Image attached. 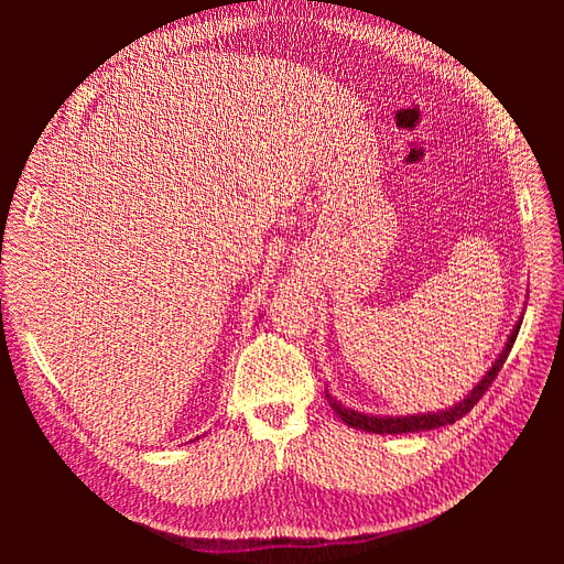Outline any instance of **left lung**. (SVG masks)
I'll return each mask as SVG.
<instances>
[{"label":"left lung","mask_w":564,"mask_h":564,"mask_svg":"<svg viewBox=\"0 0 564 564\" xmlns=\"http://www.w3.org/2000/svg\"><path fill=\"white\" fill-rule=\"evenodd\" d=\"M520 324H522V315L520 319L516 322L513 332H510L508 340L503 350L499 352L497 360H494V365L485 371V377L477 381L470 390L468 395L464 400H458L456 404L452 406H445V409H437V412H425V414H406V416H379V414H365V412H357V409H350L346 404H340L329 390L327 392V400L334 409V414L344 421L346 425H350V429L355 431H365V433H377V435H402V433H421V431H433V429H442V425H449L458 419H464L470 409L480 402V398L485 395V390L491 386V381L497 379L499 369L503 367L506 357L510 352V348H513L516 338H518V332H520Z\"/></svg>","instance_id":"1"}]
</instances>
